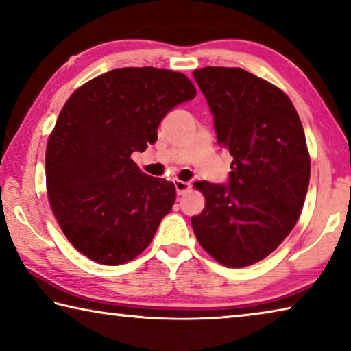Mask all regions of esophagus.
<instances>
[{
  "label": "esophagus",
  "instance_id": "34e87169",
  "mask_svg": "<svg viewBox=\"0 0 351 351\" xmlns=\"http://www.w3.org/2000/svg\"><path fill=\"white\" fill-rule=\"evenodd\" d=\"M175 189H176V193L178 195H184L187 193L190 190V184L186 181H181V180H176L175 181Z\"/></svg>",
  "mask_w": 351,
  "mask_h": 351
}]
</instances>
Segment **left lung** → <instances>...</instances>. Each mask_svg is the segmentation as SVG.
Wrapping results in <instances>:
<instances>
[{"mask_svg": "<svg viewBox=\"0 0 351 351\" xmlns=\"http://www.w3.org/2000/svg\"><path fill=\"white\" fill-rule=\"evenodd\" d=\"M193 77L234 161L228 186L195 182L206 207L192 228L218 263L245 268L277 249L300 217L311 171L304 127L280 88L245 69L207 66Z\"/></svg>", "mask_w": 351, "mask_h": 351, "instance_id": "obj_1", "label": "left lung"}]
</instances>
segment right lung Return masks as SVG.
Listing matches in <instances>:
<instances>
[{
  "label": "right lung",
  "mask_w": 351,
  "mask_h": 351,
  "mask_svg": "<svg viewBox=\"0 0 351 351\" xmlns=\"http://www.w3.org/2000/svg\"><path fill=\"white\" fill-rule=\"evenodd\" d=\"M195 96L176 71L119 68L77 88L63 105L46 147L47 199L85 257L117 266L150 245L176 190L141 171L132 153L154 144L164 116Z\"/></svg>",
  "instance_id": "right-lung-1"
}]
</instances>
